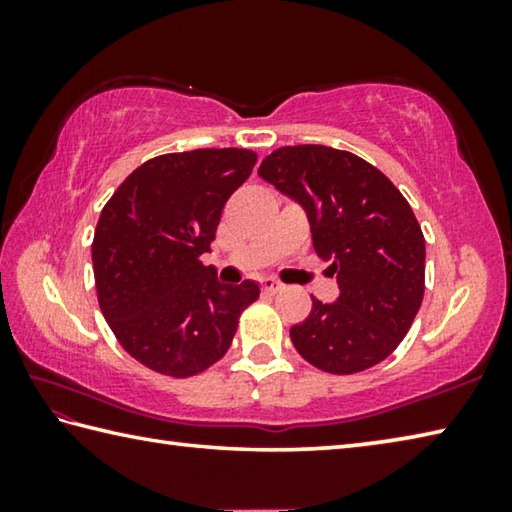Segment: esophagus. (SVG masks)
Here are the masks:
<instances>
[{
  "label": "esophagus",
  "mask_w": 512,
  "mask_h": 512,
  "mask_svg": "<svg viewBox=\"0 0 512 512\" xmlns=\"http://www.w3.org/2000/svg\"><path fill=\"white\" fill-rule=\"evenodd\" d=\"M282 287H284V284L277 282L275 277H264V280H262V289L266 293H277V291H282Z\"/></svg>",
  "instance_id": "1"
}]
</instances>
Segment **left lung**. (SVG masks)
Here are the masks:
<instances>
[{"instance_id": "8db88e82", "label": "left lung", "mask_w": 512, "mask_h": 512, "mask_svg": "<svg viewBox=\"0 0 512 512\" xmlns=\"http://www.w3.org/2000/svg\"><path fill=\"white\" fill-rule=\"evenodd\" d=\"M259 176L305 207L316 255L332 259L339 298H311L291 341L311 366L354 375L391 357L424 296V235L391 180L359 155L332 146H282Z\"/></svg>"}]
</instances>
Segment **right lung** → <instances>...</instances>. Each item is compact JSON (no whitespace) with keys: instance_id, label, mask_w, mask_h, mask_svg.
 Listing matches in <instances>:
<instances>
[{"instance_id":"add662e5","label":"right lung","mask_w":512,"mask_h":512,"mask_svg":"<svg viewBox=\"0 0 512 512\" xmlns=\"http://www.w3.org/2000/svg\"><path fill=\"white\" fill-rule=\"evenodd\" d=\"M255 162L248 149L164 153L103 205L92 241L101 314L121 348L160 375L192 377L214 366L259 298L255 282L225 287L201 262L225 201Z\"/></svg>"}]
</instances>
